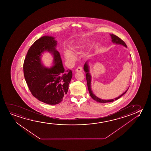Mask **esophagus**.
Segmentation results:
<instances>
[{
    "mask_svg": "<svg viewBox=\"0 0 151 151\" xmlns=\"http://www.w3.org/2000/svg\"><path fill=\"white\" fill-rule=\"evenodd\" d=\"M82 70H83V68H82L81 67V66H79V67H78V68L76 69L75 71L77 72H81Z\"/></svg>",
    "mask_w": 151,
    "mask_h": 151,
    "instance_id": "obj_1",
    "label": "esophagus"
}]
</instances>
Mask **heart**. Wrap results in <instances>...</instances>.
I'll return each instance as SVG.
<instances>
[{
    "label": "heart",
    "mask_w": 151,
    "mask_h": 151,
    "mask_svg": "<svg viewBox=\"0 0 151 151\" xmlns=\"http://www.w3.org/2000/svg\"><path fill=\"white\" fill-rule=\"evenodd\" d=\"M64 57L66 60L69 61H73L74 60L75 57L74 54H73L72 52H70V50H67L65 51L64 52Z\"/></svg>",
    "instance_id": "obj_1"
}]
</instances>
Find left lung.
<instances>
[{
    "mask_svg": "<svg viewBox=\"0 0 151 151\" xmlns=\"http://www.w3.org/2000/svg\"><path fill=\"white\" fill-rule=\"evenodd\" d=\"M110 35L111 37L112 42V43L116 44H119V45H121L124 46V47H127V45L124 42L123 40L121 39L120 38L117 37L116 35H113V34H110ZM88 61H87L86 62L84 65V67H83V70L85 71V72L86 73V79H87V86H88V90H89V93L90 95L91 96V97L93 99L94 101L100 103H109V102H112L114 101H116L117 99H119V98L122 96L123 95L125 94L126 93L127 91L128 90V89L126 90V91L124 92V93H122L121 95H120L119 96L116 97L114 99H99V97H97L96 95L94 94V93H93V91L91 89V75L90 73V70H89V66L88 65Z\"/></svg>",
    "mask_w": 151,
    "mask_h": 151,
    "instance_id": "1",
    "label": "left lung"
}]
</instances>
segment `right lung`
Returning <instances> with one entry per match:
<instances>
[{
    "instance_id": "right-lung-1",
    "label": "right lung",
    "mask_w": 151,
    "mask_h": 151,
    "mask_svg": "<svg viewBox=\"0 0 151 151\" xmlns=\"http://www.w3.org/2000/svg\"><path fill=\"white\" fill-rule=\"evenodd\" d=\"M55 39L45 35L35 42L27 52L23 65L25 80L32 94L40 101L49 105L61 102L68 93L73 75L72 70H65L63 66ZM44 52L53 57L52 67H45L41 61Z\"/></svg>"
}]
</instances>
